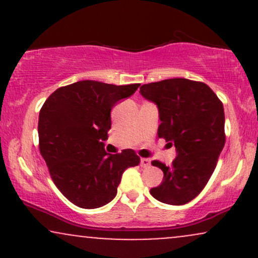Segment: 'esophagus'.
I'll return each instance as SVG.
<instances>
[{"mask_svg":"<svg viewBox=\"0 0 258 258\" xmlns=\"http://www.w3.org/2000/svg\"><path fill=\"white\" fill-rule=\"evenodd\" d=\"M141 166L142 167H149L150 166V160L147 158H142L141 159Z\"/></svg>","mask_w":258,"mask_h":258,"instance_id":"esophagus-1","label":"esophagus"}]
</instances>
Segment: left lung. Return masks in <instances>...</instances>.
Listing matches in <instances>:
<instances>
[{
    "label": "left lung",
    "instance_id": "obj_1",
    "mask_svg": "<svg viewBox=\"0 0 258 258\" xmlns=\"http://www.w3.org/2000/svg\"><path fill=\"white\" fill-rule=\"evenodd\" d=\"M142 96L156 103L161 123L158 137L176 147L171 166L159 160L164 180L150 189L156 200L183 205L200 194L211 178L226 143L223 104L206 84L188 79H167L142 85Z\"/></svg>",
    "mask_w": 258,
    "mask_h": 258
}]
</instances>
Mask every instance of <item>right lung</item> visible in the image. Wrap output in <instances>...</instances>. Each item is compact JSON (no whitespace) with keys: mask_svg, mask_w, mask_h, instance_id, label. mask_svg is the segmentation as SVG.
<instances>
[{"mask_svg":"<svg viewBox=\"0 0 258 258\" xmlns=\"http://www.w3.org/2000/svg\"><path fill=\"white\" fill-rule=\"evenodd\" d=\"M141 84L116 86L85 80L55 90L38 116V149L60 193L82 209H97L117 193L123 171L137 166L135 150L106 154L110 111Z\"/></svg>","mask_w":258,"mask_h":258,"instance_id":"right-lung-1","label":"right lung"}]
</instances>
